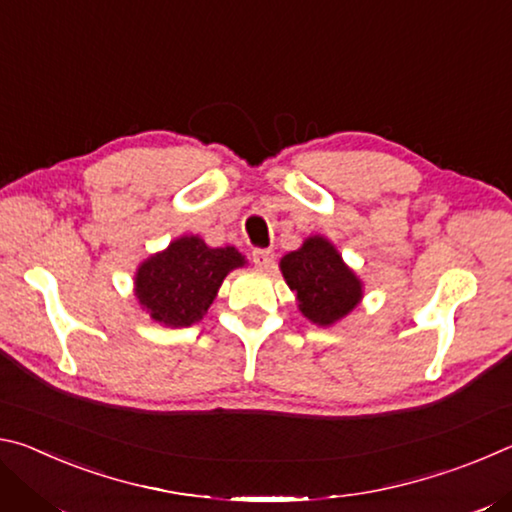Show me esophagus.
Listing matches in <instances>:
<instances>
[{
    "label": "esophagus",
    "instance_id": "esophagus-1",
    "mask_svg": "<svg viewBox=\"0 0 512 512\" xmlns=\"http://www.w3.org/2000/svg\"><path fill=\"white\" fill-rule=\"evenodd\" d=\"M273 259H275L273 250H266V248H255V250H253V262H255V266H259V268H271Z\"/></svg>",
    "mask_w": 512,
    "mask_h": 512
}]
</instances>
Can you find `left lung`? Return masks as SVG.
<instances>
[{
    "label": "left lung",
    "mask_w": 512,
    "mask_h": 512,
    "mask_svg": "<svg viewBox=\"0 0 512 512\" xmlns=\"http://www.w3.org/2000/svg\"><path fill=\"white\" fill-rule=\"evenodd\" d=\"M280 271L300 314L318 327L336 325L363 300L361 277L323 235H309L298 250L284 255Z\"/></svg>",
    "instance_id": "1"
}]
</instances>
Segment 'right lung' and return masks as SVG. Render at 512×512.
Listing matches in <instances>:
<instances>
[{
  "label": "right lung",
  "instance_id": "add662e5",
  "mask_svg": "<svg viewBox=\"0 0 512 512\" xmlns=\"http://www.w3.org/2000/svg\"><path fill=\"white\" fill-rule=\"evenodd\" d=\"M246 264L235 246L212 248L198 235H183L137 266L133 293L155 323L189 327L203 320L225 275Z\"/></svg>",
  "mask_w": 512,
  "mask_h": 512
}]
</instances>
